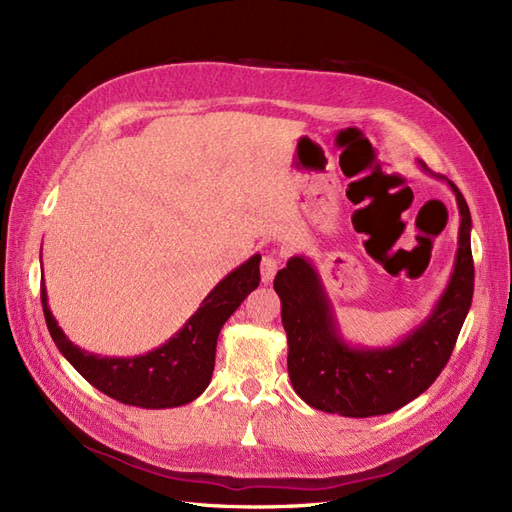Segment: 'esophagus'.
<instances>
[{
    "label": "esophagus",
    "instance_id": "34e87169",
    "mask_svg": "<svg viewBox=\"0 0 512 512\" xmlns=\"http://www.w3.org/2000/svg\"><path fill=\"white\" fill-rule=\"evenodd\" d=\"M277 265H280V260H277L275 254H265V256H262V262H260L262 284H271L273 282V277L277 273Z\"/></svg>",
    "mask_w": 512,
    "mask_h": 512
}]
</instances>
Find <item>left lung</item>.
<instances>
[{"mask_svg":"<svg viewBox=\"0 0 512 512\" xmlns=\"http://www.w3.org/2000/svg\"><path fill=\"white\" fill-rule=\"evenodd\" d=\"M446 181L459 207V241L455 267L429 314L389 346H361L344 337L333 303L314 262L292 256L277 271L273 288L282 301V324L288 339V376L292 389L316 410L367 418L399 410L427 391L451 359L474 292L472 218L466 198Z\"/></svg>","mask_w":512,"mask_h":512,"instance_id":"1","label":"left lung"}]
</instances>
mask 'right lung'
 <instances>
[{
    "mask_svg": "<svg viewBox=\"0 0 512 512\" xmlns=\"http://www.w3.org/2000/svg\"><path fill=\"white\" fill-rule=\"evenodd\" d=\"M258 284L260 254H254L218 282L173 337L138 356H100L72 344L51 312L44 282L40 297L55 346L91 386L121 404L164 410L190 404L205 393L224 322Z\"/></svg>",
    "mask_w": 512,
    "mask_h": 512,
    "instance_id": "right-lung-1",
    "label": "right lung"
}]
</instances>
